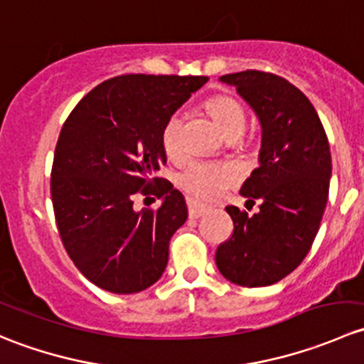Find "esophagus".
<instances>
[{"mask_svg": "<svg viewBox=\"0 0 364 364\" xmlns=\"http://www.w3.org/2000/svg\"><path fill=\"white\" fill-rule=\"evenodd\" d=\"M186 205H188L190 218H199V216H203L204 213L208 211V205L197 203V200H192V199L186 200Z\"/></svg>", "mask_w": 364, "mask_h": 364, "instance_id": "34e87169", "label": "esophagus"}]
</instances>
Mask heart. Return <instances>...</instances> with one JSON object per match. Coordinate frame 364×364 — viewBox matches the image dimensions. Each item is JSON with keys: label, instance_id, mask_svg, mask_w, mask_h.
I'll return each mask as SVG.
<instances>
[{"label": "heart", "instance_id": "b5f03b06", "mask_svg": "<svg viewBox=\"0 0 364 364\" xmlns=\"http://www.w3.org/2000/svg\"><path fill=\"white\" fill-rule=\"evenodd\" d=\"M204 107L230 141L237 139L245 132L247 114L236 98L229 95H215L205 100ZM179 130H181V119L178 114H171L165 119L160 134L161 148L168 156H178L181 151ZM237 179L240 172L234 165L223 161H197L179 174L178 183L188 196L199 200H213L218 199L229 186L236 185Z\"/></svg>", "mask_w": 364, "mask_h": 364}]
</instances>
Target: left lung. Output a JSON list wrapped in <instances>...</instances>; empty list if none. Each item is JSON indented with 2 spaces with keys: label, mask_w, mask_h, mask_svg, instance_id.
<instances>
[{
  "label": "left lung",
  "mask_w": 364,
  "mask_h": 364,
  "mask_svg": "<svg viewBox=\"0 0 364 364\" xmlns=\"http://www.w3.org/2000/svg\"><path fill=\"white\" fill-rule=\"evenodd\" d=\"M262 124L260 165L241 186L259 213L227 205L234 230L215 253L220 273L241 287H266L296 269L321 227L329 196L331 151L311 102L294 84L260 70L229 73Z\"/></svg>",
  "instance_id": "1"
}]
</instances>
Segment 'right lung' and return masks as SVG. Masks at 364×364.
I'll list each match as a JSON object with an SVG mask.
<instances>
[{
	"instance_id": "add662e5",
	"label": "right lung",
	"mask_w": 364,
	"mask_h": 364,
	"mask_svg": "<svg viewBox=\"0 0 364 364\" xmlns=\"http://www.w3.org/2000/svg\"><path fill=\"white\" fill-rule=\"evenodd\" d=\"M205 82L204 75H117L63 123L50 171L54 216L70 259L97 287L134 294L165 271L172 234L188 213L181 192L156 176L167 161L161 127ZM139 193L164 203L135 212Z\"/></svg>"
}]
</instances>
